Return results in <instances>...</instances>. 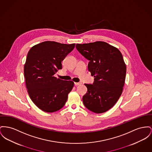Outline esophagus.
Masks as SVG:
<instances>
[{"label": "esophagus", "mask_w": 152, "mask_h": 152, "mask_svg": "<svg viewBox=\"0 0 152 152\" xmlns=\"http://www.w3.org/2000/svg\"><path fill=\"white\" fill-rule=\"evenodd\" d=\"M81 83H75V85L76 86H79V85H81Z\"/></svg>", "instance_id": "34e87169"}]
</instances>
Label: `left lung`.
Here are the masks:
<instances>
[{
	"label": "left lung",
	"instance_id": "obj_1",
	"mask_svg": "<svg viewBox=\"0 0 152 152\" xmlns=\"http://www.w3.org/2000/svg\"><path fill=\"white\" fill-rule=\"evenodd\" d=\"M77 50L89 61L88 68L94 77L93 84H85L87 92L84 106L95 113L106 112L120 98L125 84L126 66L115 47L103 41L76 44Z\"/></svg>",
	"mask_w": 152,
	"mask_h": 152
}]
</instances>
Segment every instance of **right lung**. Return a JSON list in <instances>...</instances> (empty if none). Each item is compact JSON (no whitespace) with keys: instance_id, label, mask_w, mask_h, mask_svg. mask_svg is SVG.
I'll list each match as a JSON object with an SVG mask.
<instances>
[{"instance_id":"right-lung-1","label":"right lung","mask_w":152,"mask_h":152,"mask_svg":"<svg viewBox=\"0 0 152 152\" xmlns=\"http://www.w3.org/2000/svg\"><path fill=\"white\" fill-rule=\"evenodd\" d=\"M75 46L45 41L33 46L27 53L24 65L27 92L33 102L45 112L60 110L73 87L72 81L61 80L54 75L62 69L61 61Z\"/></svg>"}]
</instances>
